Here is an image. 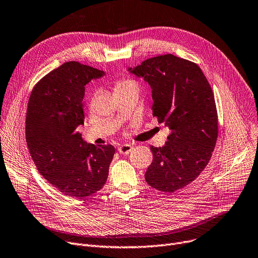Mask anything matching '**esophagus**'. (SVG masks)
Instances as JSON below:
<instances>
[{
    "label": "esophagus",
    "mask_w": 258,
    "mask_h": 258,
    "mask_svg": "<svg viewBox=\"0 0 258 258\" xmlns=\"http://www.w3.org/2000/svg\"><path fill=\"white\" fill-rule=\"evenodd\" d=\"M133 149V146L130 144H122L118 147V151L119 153H122V154H128Z\"/></svg>",
    "instance_id": "obj_1"
}]
</instances>
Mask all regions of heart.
<instances>
[{"instance_id":"heart-1","label":"heart","mask_w":258,"mask_h":258,"mask_svg":"<svg viewBox=\"0 0 258 258\" xmlns=\"http://www.w3.org/2000/svg\"><path fill=\"white\" fill-rule=\"evenodd\" d=\"M130 87H138V86H137L136 82L132 80H119L115 84V91L127 89Z\"/></svg>"}]
</instances>
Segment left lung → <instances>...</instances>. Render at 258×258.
<instances>
[{
    "mask_svg": "<svg viewBox=\"0 0 258 258\" xmlns=\"http://www.w3.org/2000/svg\"><path fill=\"white\" fill-rule=\"evenodd\" d=\"M150 86L152 115L171 131L163 147L150 146L153 160L147 183L173 193L194 179L209 164L218 138L214 93L200 67L167 54L127 70Z\"/></svg>",
    "mask_w": 258,
    "mask_h": 258,
    "instance_id": "obj_1",
    "label": "left lung"
}]
</instances>
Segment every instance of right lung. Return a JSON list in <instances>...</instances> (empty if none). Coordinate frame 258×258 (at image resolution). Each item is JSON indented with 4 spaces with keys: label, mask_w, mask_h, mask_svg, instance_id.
<instances>
[{
    "label": "right lung",
    "mask_w": 258,
    "mask_h": 258,
    "mask_svg": "<svg viewBox=\"0 0 258 258\" xmlns=\"http://www.w3.org/2000/svg\"><path fill=\"white\" fill-rule=\"evenodd\" d=\"M105 72L65 62L33 88L26 116L27 145L39 173L66 196L84 198L104 186L115 148L88 144L84 124L85 86Z\"/></svg>",
    "instance_id": "add662e5"
}]
</instances>
